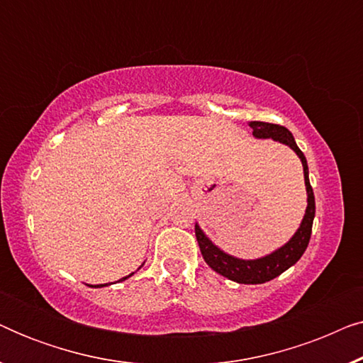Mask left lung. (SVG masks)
I'll list each match as a JSON object with an SVG mask.
<instances>
[{"label":"left lung","mask_w":363,"mask_h":363,"mask_svg":"<svg viewBox=\"0 0 363 363\" xmlns=\"http://www.w3.org/2000/svg\"><path fill=\"white\" fill-rule=\"evenodd\" d=\"M250 127L252 128V135L256 138H272L274 142L284 143V145L292 148V150L296 152V155L301 158L302 168H304V182L307 191V208L304 218H302L301 221V226L297 228L294 236H292L284 246L277 247V250L272 251L271 255L257 257V259H241V257L228 255V252L220 250V247L203 233L201 228L198 226V223L195 225V235L198 245H200L203 259L206 261V264L210 266L213 271L228 277L230 281L240 282V284H262V282L274 279V277L289 269V267L294 266L296 262L301 259V256L304 255L307 245H309L312 223H314L315 216V200L314 191H312L309 182V167H307V160L304 153L301 152V148L297 147L292 133L287 130L286 127L267 122L255 121L250 122Z\"/></svg>","instance_id":"8db88e82"}]
</instances>
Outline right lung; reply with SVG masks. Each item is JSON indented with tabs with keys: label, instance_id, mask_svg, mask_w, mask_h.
<instances>
[{
	"label": "right lung",
	"instance_id": "right-lung-1",
	"mask_svg": "<svg viewBox=\"0 0 363 363\" xmlns=\"http://www.w3.org/2000/svg\"><path fill=\"white\" fill-rule=\"evenodd\" d=\"M132 274H133V272H132ZM132 274H128V276H125V277H122L121 281H125V279H128V277H130ZM104 286H107V284H97V286H91V287H104Z\"/></svg>",
	"mask_w": 363,
	"mask_h": 363
}]
</instances>
